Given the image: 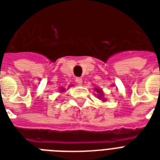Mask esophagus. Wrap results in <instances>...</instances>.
<instances>
[{"label": "esophagus", "mask_w": 160, "mask_h": 160, "mask_svg": "<svg viewBox=\"0 0 160 160\" xmlns=\"http://www.w3.org/2000/svg\"><path fill=\"white\" fill-rule=\"evenodd\" d=\"M76 82L78 83V85H82V79L81 78H76Z\"/></svg>", "instance_id": "obj_1"}]
</instances>
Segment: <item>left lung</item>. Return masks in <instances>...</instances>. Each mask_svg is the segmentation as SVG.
<instances>
[{"label": "left lung", "mask_w": 160, "mask_h": 160, "mask_svg": "<svg viewBox=\"0 0 160 160\" xmlns=\"http://www.w3.org/2000/svg\"><path fill=\"white\" fill-rule=\"evenodd\" d=\"M94 91H96V92H97V94H95L96 96H97L99 99H102L103 102H104L105 98H103V96H104V94H103V92H102V89L100 88H94Z\"/></svg>", "instance_id": "1"}]
</instances>
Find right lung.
Listing matches in <instances>:
<instances>
[{
	"mask_svg": "<svg viewBox=\"0 0 160 160\" xmlns=\"http://www.w3.org/2000/svg\"><path fill=\"white\" fill-rule=\"evenodd\" d=\"M65 90H66V89L64 88H60V92H65Z\"/></svg>",
	"mask_w": 160,
	"mask_h": 160,
	"instance_id": "1",
	"label": "right lung"
}]
</instances>
